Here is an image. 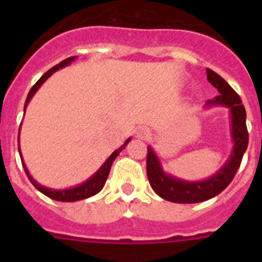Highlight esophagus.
Segmentation results:
<instances>
[{"label":"esophagus","instance_id":"esophagus-1","mask_svg":"<svg viewBox=\"0 0 262 262\" xmlns=\"http://www.w3.org/2000/svg\"><path fill=\"white\" fill-rule=\"evenodd\" d=\"M136 135H138V138H140V139H147L148 136L151 135V134H149V129L148 128H145V127H140V128L138 129Z\"/></svg>","mask_w":262,"mask_h":262}]
</instances>
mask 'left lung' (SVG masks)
Masks as SVG:
<instances>
[{
  "label": "left lung",
  "instance_id": "8db88e82",
  "mask_svg": "<svg viewBox=\"0 0 262 262\" xmlns=\"http://www.w3.org/2000/svg\"><path fill=\"white\" fill-rule=\"evenodd\" d=\"M207 80L219 92V96L209 99L205 107L224 106L230 108L231 136H232V151L216 173L202 181H186L181 178L168 174L163 169L160 159L151 145H148L147 154V176L152 189L159 196L174 203H198L217 195L226 189L235 177L244 152L248 147V131H247V113L242 99L235 90L227 84L221 76L207 68Z\"/></svg>",
  "mask_w": 262,
  "mask_h": 262
}]
</instances>
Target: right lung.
I'll return each instance as SVG.
<instances>
[{"instance_id":"add662e5","label":"right lung","mask_w":262,"mask_h":262,"mask_svg":"<svg viewBox=\"0 0 262 262\" xmlns=\"http://www.w3.org/2000/svg\"><path fill=\"white\" fill-rule=\"evenodd\" d=\"M77 59V56H71L68 57V59L62 60L61 62H59L57 66H55L53 68H51L50 71H47L45 73V75L41 76L40 78H39L38 81H36V84L34 85V86L31 88V90L29 92V96H27L26 98V102H25V108L23 110L26 111V107L27 105H29V102L31 101V98L34 97V94L38 92L39 88L41 86V84L45 82L46 80H47L50 76H52L53 73L56 71H59V69L64 68V67L69 66L72 61H75V60ZM22 124V123H20ZM20 131V128H19ZM129 140H131V138H128L126 140V142L123 143V144L120 145L118 149H115L113 154L110 155V156L107 157V160H106L105 163L102 164V166L97 170L96 173H94L92 177H89L86 180V181H84L82 184L77 185V186H73V187H69V189H61V190H56V189H51V187H46L43 186V185L38 184V182L34 180V178L31 177V174H30L29 169H27L26 164H25V161H23V157H22V152H20V145H19V134H18V151H19V155H20V160H22V165H23V169H25V172H26L27 177H29V180L31 181V184L34 185V186L38 189L40 193H43L45 195L50 196L51 200H55V201H60V202H76V201H81V200H86V198H89V196H93L96 195L97 193H99V191L102 190V187L105 186V182L106 180H107L108 177V173H110V169H111V165H113V163H114V160L117 159L118 155L120 154V152L123 151L124 148H126V145L128 144Z\"/></svg>"}]
</instances>
